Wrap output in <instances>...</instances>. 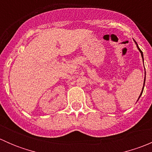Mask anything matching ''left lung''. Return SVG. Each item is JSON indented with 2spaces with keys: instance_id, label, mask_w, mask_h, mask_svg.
<instances>
[{
  "instance_id": "left-lung-1",
  "label": "left lung",
  "mask_w": 152,
  "mask_h": 152,
  "mask_svg": "<svg viewBox=\"0 0 152 152\" xmlns=\"http://www.w3.org/2000/svg\"><path fill=\"white\" fill-rule=\"evenodd\" d=\"M134 42H135L136 43V45H137V48H138V50H140V53H141V56H142V60H143V55H142V50H140V48L138 47V45H137V42H135V41H134ZM145 79H144V83H143V87H142V92H141V93H140V96H141L142 95V91H143V88H144V85H145ZM139 97V98H140Z\"/></svg>"
}]
</instances>
